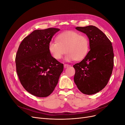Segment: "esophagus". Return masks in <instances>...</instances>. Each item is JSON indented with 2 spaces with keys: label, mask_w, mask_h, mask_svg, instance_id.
Returning a JSON list of instances; mask_svg holds the SVG:
<instances>
[{
  "label": "esophagus",
  "mask_w": 125,
  "mask_h": 125,
  "mask_svg": "<svg viewBox=\"0 0 125 125\" xmlns=\"http://www.w3.org/2000/svg\"><path fill=\"white\" fill-rule=\"evenodd\" d=\"M63 66H64V68H66L70 67V65H68V64H65V65H63Z\"/></svg>",
  "instance_id": "34e87169"
}]
</instances>
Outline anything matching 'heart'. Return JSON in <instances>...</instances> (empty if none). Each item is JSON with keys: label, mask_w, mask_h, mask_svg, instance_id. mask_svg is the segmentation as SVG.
<instances>
[{"label": "heart", "mask_w": 125, "mask_h": 125, "mask_svg": "<svg viewBox=\"0 0 125 125\" xmlns=\"http://www.w3.org/2000/svg\"><path fill=\"white\" fill-rule=\"evenodd\" d=\"M89 48L88 37L73 31L59 34L56 41H51L48 44L49 52L53 58L57 60L61 59L66 52L65 59L67 62L82 60L88 54Z\"/></svg>", "instance_id": "heart-1"}]
</instances>
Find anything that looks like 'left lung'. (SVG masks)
<instances>
[{"mask_svg":"<svg viewBox=\"0 0 125 125\" xmlns=\"http://www.w3.org/2000/svg\"><path fill=\"white\" fill-rule=\"evenodd\" d=\"M89 39L90 50L82 61L73 65L74 81L83 94L92 95L107 85L114 66V52L111 42L95 26L75 28Z\"/></svg>","mask_w":125,"mask_h":125,"instance_id":"obj_1","label":"left lung"}]
</instances>
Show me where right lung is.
<instances>
[{"label":"right lung","instance_id":"obj_1","mask_svg":"<svg viewBox=\"0 0 125 125\" xmlns=\"http://www.w3.org/2000/svg\"><path fill=\"white\" fill-rule=\"evenodd\" d=\"M57 28L36 30L25 37L16 57V71L23 88L37 97H47L57 84L63 64L52 57L48 44Z\"/></svg>","mask_w":125,"mask_h":125}]
</instances>
